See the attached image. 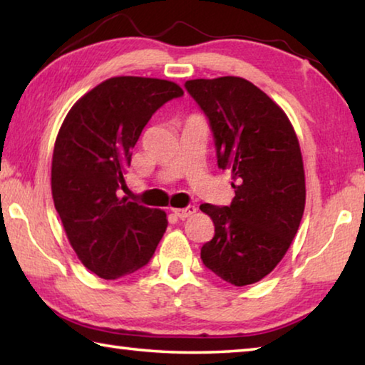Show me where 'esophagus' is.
<instances>
[{"label": "esophagus", "instance_id": "1", "mask_svg": "<svg viewBox=\"0 0 365 365\" xmlns=\"http://www.w3.org/2000/svg\"><path fill=\"white\" fill-rule=\"evenodd\" d=\"M172 212H174L178 219H187L191 214L196 212V207L193 205H188L187 207H182V209H172Z\"/></svg>", "mask_w": 365, "mask_h": 365}]
</instances>
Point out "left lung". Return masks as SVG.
<instances>
[{
	"instance_id": "left-lung-1",
	"label": "left lung",
	"mask_w": 365,
	"mask_h": 365,
	"mask_svg": "<svg viewBox=\"0 0 365 365\" xmlns=\"http://www.w3.org/2000/svg\"><path fill=\"white\" fill-rule=\"evenodd\" d=\"M185 88L207 117L217 165L232 172L228 206L205 202L214 238L201 261L227 283L245 287L275 269L304 212L306 183L298 138L287 114L242 77L196 78Z\"/></svg>"
}]
</instances>
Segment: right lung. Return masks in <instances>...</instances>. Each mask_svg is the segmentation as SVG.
I'll use <instances>...</instances> for the list:
<instances>
[{
    "instance_id": "obj_1",
    "label": "right lung",
    "mask_w": 365,
    "mask_h": 365,
    "mask_svg": "<svg viewBox=\"0 0 365 365\" xmlns=\"http://www.w3.org/2000/svg\"><path fill=\"white\" fill-rule=\"evenodd\" d=\"M180 96L169 80L113 77L73 104L58 133L54 207L80 261L104 280L145 267L168 228L164 211L120 197L119 188L151 115Z\"/></svg>"
}]
</instances>
